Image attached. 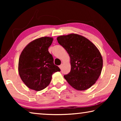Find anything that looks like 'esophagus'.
Listing matches in <instances>:
<instances>
[{"label":"esophagus","mask_w":121,"mask_h":121,"mask_svg":"<svg viewBox=\"0 0 121 121\" xmlns=\"http://www.w3.org/2000/svg\"><path fill=\"white\" fill-rule=\"evenodd\" d=\"M62 65H59V68H60L61 69V68H62Z\"/></svg>","instance_id":"esophagus-1"}]
</instances>
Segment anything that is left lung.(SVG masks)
<instances>
[{
  "instance_id": "left-lung-1",
  "label": "left lung",
  "mask_w": 121,
  "mask_h": 121,
  "mask_svg": "<svg viewBox=\"0 0 121 121\" xmlns=\"http://www.w3.org/2000/svg\"><path fill=\"white\" fill-rule=\"evenodd\" d=\"M70 59L71 70L64 76L69 84L78 91L95 84L101 74L103 60L100 51L85 37L76 34L57 37Z\"/></svg>"
}]
</instances>
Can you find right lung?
Wrapping results in <instances>:
<instances>
[{
    "mask_svg": "<svg viewBox=\"0 0 121 121\" xmlns=\"http://www.w3.org/2000/svg\"><path fill=\"white\" fill-rule=\"evenodd\" d=\"M53 38L42 37L29 43L20 54L18 71L20 77L28 87L37 91L50 84L52 75L60 69L53 62L48 48Z\"/></svg>",
    "mask_w": 121,
    "mask_h": 121,
    "instance_id": "1",
    "label": "right lung"
}]
</instances>
